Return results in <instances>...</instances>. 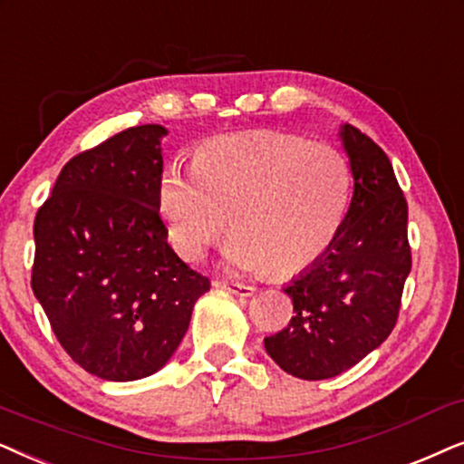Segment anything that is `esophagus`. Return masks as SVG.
I'll return each mask as SVG.
<instances>
[{
    "label": "esophagus",
    "instance_id": "1",
    "mask_svg": "<svg viewBox=\"0 0 464 464\" xmlns=\"http://www.w3.org/2000/svg\"><path fill=\"white\" fill-rule=\"evenodd\" d=\"M216 286H220V288H227V290H231V293H236V295H239V296H250V295H255V286H250V284H242V282H228V280H216L214 282Z\"/></svg>",
    "mask_w": 464,
    "mask_h": 464
}]
</instances>
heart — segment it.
Segmentation results:
<instances>
[{
    "instance_id": "b5f03b06",
    "label": "heart",
    "mask_w": 464,
    "mask_h": 464,
    "mask_svg": "<svg viewBox=\"0 0 464 464\" xmlns=\"http://www.w3.org/2000/svg\"><path fill=\"white\" fill-rule=\"evenodd\" d=\"M350 188L348 160L333 146L255 131L201 144L193 174L176 165L165 169L159 208L184 261H199L231 218L228 263L295 276L335 244Z\"/></svg>"
}]
</instances>
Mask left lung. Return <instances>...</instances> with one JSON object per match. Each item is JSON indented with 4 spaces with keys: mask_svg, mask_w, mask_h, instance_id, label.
I'll return each mask as SVG.
<instances>
[{
    "mask_svg": "<svg viewBox=\"0 0 464 464\" xmlns=\"http://www.w3.org/2000/svg\"><path fill=\"white\" fill-rule=\"evenodd\" d=\"M354 193L331 250L284 288L295 305L286 329L265 337L284 372L326 380L354 367L397 324L411 269L407 201L391 159L356 127H342Z\"/></svg>",
    "mask_w": 464,
    "mask_h": 464,
    "instance_id": "left-lung-1",
    "label": "left lung"
}]
</instances>
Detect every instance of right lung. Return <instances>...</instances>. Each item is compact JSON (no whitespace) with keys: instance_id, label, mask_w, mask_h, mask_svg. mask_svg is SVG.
<instances>
[{"instance_id":"right-lung-1","label":"right lung","mask_w":464,"mask_h":464,"mask_svg":"<svg viewBox=\"0 0 464 464\" xmlns=\"http://www.w3.org/2000/svg\"><path fill=\"white\" fill-rule=\"evenodd\" d=\"M165 133L129 127L76 154L35 214L31 288L61 348L102 380L159 372L209 290L159 214Z\"/></svg>"}]
</instances>
